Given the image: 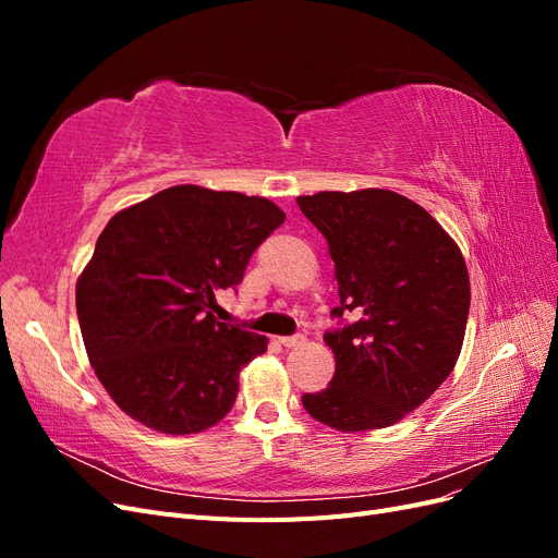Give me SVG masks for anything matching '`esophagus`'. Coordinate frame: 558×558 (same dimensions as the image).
<instances>
[{"label": "esophagus", "instance_id": "34e87169", "mask_svg": "<svg viewBox=\"0 0 558 558\" xmlns=\"http://www.w3.org/2000/svg\"><path fill=\"white\" fill-rule=\"evenodd\" d=\"M279 342L286 347V349H293V347H298V344H302L305 342V335H286V337H279Z\"/></svg>", "mask_w": 558, "mask_h": 558}]
</instances>
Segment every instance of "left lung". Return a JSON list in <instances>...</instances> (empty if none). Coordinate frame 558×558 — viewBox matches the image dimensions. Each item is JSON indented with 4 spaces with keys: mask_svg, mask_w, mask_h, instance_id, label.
I'll return each mask as SVG.
<instances>
[{
    "mask_svg": "<svg viewBox=\"0 0 558 558\" xmlns=\"http://www.w3.org/2000/svg\"><path fill=\"white\" fill-rule=\"evenodd\" d=\"M298 207L326 238L340 291L330 312L337 328L324 335L335 375L302 404L344 433L391 426L459 361L470 312L465 260L424 207L393 191H324L298 197Z\"/></svg>",
    "mask_w": 558,
    "mask_h": 558,
    "instance_id": "obj_1",
    "label": "left lung"
}]
</instances>
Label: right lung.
Segmentation results:
<instances>
[{
  "mask_svg": "<svg viewBox=\"0 0 558 558\" xmlns=\"http://www.w3.org/2000/svg\"><path fill=\"white\" fill-rule=\"evenodd\" d=\"M286 214L265 197L172 185L118 211L76 283L88 359L113 402L170 435L218 424L240 369L267 337L218 324V289L244 269Z\"/></svg>",
  "mask_w": 558,
  "mask_h": 558,
  "instance_id": "1",
  "label": "right lung"
}]
</instances>
